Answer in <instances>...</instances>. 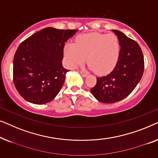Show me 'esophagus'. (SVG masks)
I'll use <instances>...</instances> for the list:
<instances>
[{
	"instance_id": "obj_1",
	"label": "esophagus",
	"mask_w": 158,
	"mask_h": 158,
	"mask_svg": "<svg viewBox=\"0 0 158 158\" xmlns=\"http://www.w3.org/2000/svg\"><path fill=\"white\" fill-rule=\"evenodd\" d=\"M80 74H81L83 77H86V76H87V74L84 72H80Z\"/></svg>"
}]
</instances>
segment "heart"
I'll return each instance as SVG.
<instances>
[{
	"label": "heart",
	"mask_w": 158,
	"mask_h": 158,
	"mask_svg": "<svg viewBox=\"0 0 158 158\" xmlns=\"http://www.w3.org/2000/svg\"><path fill=\"white\" fill-rule=\"evenodd\" d=\"M120 46L118 38L113 34L97 33L82 34L76 44L69 43L64 48V57L69 67L81 65L87 56L89 69L98 74L110 72L118 61Z\"/></svg>",
	"instance_id": "heart-1"
}]
</instances>
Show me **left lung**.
<instances>
[{"instance_id":"1","label":"left lung","mask_w":158,"mask_h":158,"mask_svg":"<svg viewBox=\"0 0 158 158\" xmlns=\"http://www.w3.org/2000/svg\"><path fill=\"white\" fill-rule=\"evenodd\" d=\"M112 31L117 35L120 46L118 61L112 72L97 77L96 85L90 90L95 99L106 104L126 98L136 87L144 72V57L138 44L119 31Z\"/></svg>"}]
</instances>
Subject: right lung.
Instances as JSON below:
<instances>
[{"label": "right lung", "mask_w": 158, "mask_h": 158, "mask_svg": "<svg viewBox=\"0 0 158 158\" xmlns=\"http://www.w3.org/2000/svg\"><path fill=\"white\" fill-rule=\"evenodd\" d=\"M76 32L48 27L20 44L13 58V83L25 100L44 104L59 94L69 72L62 65L64 47Z\"/></svg>", "instance_id": "add662e5"}]
</instances>
